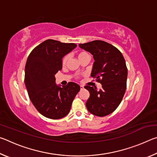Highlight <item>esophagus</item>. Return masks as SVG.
Listing matches in <instances>:
<instances>
[{"mask_svg": "<svg viewBox=\"0 0 157 157\" xmlns=\"http://www.w3.org/2000/svg\"><path fill=\"white\" fill-rule=\"evenodd\" d=\"M80 89H84V86H82V85H80Z\"/></svg>", "mask_w": 157, "mask_h": 157, "instance_id": "obj_1", "label": "esophagus"}]
</instances>
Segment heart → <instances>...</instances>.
Here are the masks:
<instances>
[{
  "label": "heart",
  "instance_id": "obj_1",
  "mask_svg": "<svg viewBox=\"0 0 157 157\" xmlns=\"http://www.w3.org/2000/svg\"><path fill=\"white\" fill-rule=\"evenodd\" d=\"M86 57H89V55L86 52H80L78 54L79 59H82V58H84ZM69 58H70V55H65L64 57H63V59H62L63 66H65L66 63H67L68 61L69 60Z\"/></svg>",
  "mask_w": 157,
  "mask_h": 157
}]
</instances>
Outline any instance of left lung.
<instances>
[{"instance_id": "8db88e82", "label": "left lung", "mask_w": 157, "mask_h": 157, "mask_svg": "<svg viewBox=\"0 0 157 157\" xmlns=\"http://www.w3.org/2000/svg\"><path fill=\"white\" fill-rule=\"evenodd\" d=\"M79 46L93 55L95 62L91 75L102 84L100 90L85 86L90 93L86 102L87 109L96 116H107L116 109L125 93V60L116 47L105 41L95 40L79 44Z\"/></svg>"}]
</instances>
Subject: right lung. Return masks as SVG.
<instances>
[{"mask_svg":"<svg viewBox=\"0 0 157 157\" xmlns=\"http://www.w3.org/2000/svg\"><path fill=\"white\" fill-rule=\"evenodd\" d=\"M73 43L65 44L48 39L30 52L25 68V84L29 98L41 115L60 119L70 111L80 86L75 82L66 86L55 83L58 71L62 68V59L75 48Z\"/></svg>","mask_w":157,"mask_h":157,"instance_id":"obj_1","label":"right lung"}]
</instances>
